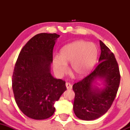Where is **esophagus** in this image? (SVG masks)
<instances>
[{
    "label": "esophagus",
    "instance_id": "1",
    "mask_svg": "<svg viewBox=\"0 0 130 130\" xmlns=\"http://www.w3.org/2000/svg\"><path fill=\"white\" fill-rule=\"evenodd\" d=\"M65 85H66V87L67 89H71L72 88V86L71 84L69 83V82H67L66 84H65Z\"/></svg>",
    "mask_w": 130,
    "mask_h": 130
}]
</instances>
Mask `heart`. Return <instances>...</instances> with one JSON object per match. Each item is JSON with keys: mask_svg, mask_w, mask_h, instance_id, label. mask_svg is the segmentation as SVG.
Instances as JSON below:
<instances>
[{"mask_svg": "<svg viewBox=\"0 0 130 130\" xmlns=\"http://www.w3.org/2000/svg\"><path fill=\"white\" fill-rule=\"evenodd\" d=\"M60 56L53 58L55 72L61 76L67 72V63H71V70L77 77L88 75L98 59V48L94 43L78 40L64 46L60 50Z\"/></svg>", "mask_w": 130, "mask_h": 130, "instance_id": "1", "label": "heart"}]
</instances>
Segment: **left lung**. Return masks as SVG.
<instances>
[{"instance_id":"1","label":"left lung","mask_w":130,"mask_h":130,"mask_svg":"<svg viewBox=\"0 0 130 130\" xmlns=\"http://www.w3.org/2000/svg\"><path fill=\"white\" fill-rule=\"evenodd\" d=\"M99 43L101 53L98 65L72 87L75 92L74 113L77 118L86 121L99 118L108 111L120 86V70L115 55L101 41ZM98 80L102 81L103 86H95Z\"/></svg>"}]
</instances>
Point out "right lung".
<instances>
[{"label": "right lung", "mask_w": 130, "mask_h": 130, "mask_svg": "<svg viewBox=\"0 0 130 130\" xmlns=\"http://www.w3.org/2000/svg\"><path fill=\"white\" fill-rule=\"evenodd\" d=\"M60 35L40 33L29 40L15 63L12 84L18 106L26 116L44 120L55 111L54 104L67 90L65 82L51 74L53 50Z\"/></svg>", "instance_id": "1"}]
</instances>
